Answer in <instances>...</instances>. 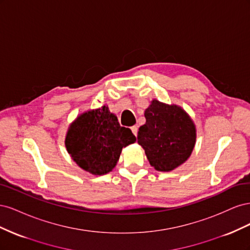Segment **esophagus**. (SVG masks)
<instances>
[{"mask_svg": "<svg viewBox=\"0 0 250 250\" xmlns=\"http://www.w3.org/2000/svg\"><path fill=\"white\" fill-rule=\"evenodd\" d=\"M131 131L135 135V137H138V127L137 126H132L131 127Z\"/></svg>", "mask_w": 250, "mask_h": 250, "instance_id": "1", "label": "esophagus"}]
</instances>
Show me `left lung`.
<instances>
[{"label":"left lung","instance_id":"obj_1","mask_svg":"<svg viewBox=\"0 0 250 250\" xmlns=\"http://www.w3.org/2000/svg\"><path fill=\"white\" fill-rule=\"evenodd\" d=\"M146 123L140 127L138 143L150 165L168 172L184 164L191 155L196 141L192 120L176 105L153 100L145 110Z\"/></svg>","mask_w":250,"mask_h":250}]
</instances>
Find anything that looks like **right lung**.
Wrapping results in <instances>:
<instances>
[{
    "instance_id": "obj_1",
    "label": "right lung",
    "mask_w": 250,
    "mask_h": 250,
    "mask_svg": "<svg viewBox=\"0 0 250 250\" xmlns=\"http://www.w3.org/2000/svg\"><path fill=\"white\" fill-rule=\"evenodd\" d=\"M135 142L129 128L122 127L107 106L82 113L70 126L65 147L80 168L95 175L110 172L121 151Z\"/></svg>"
}]
</instances>
